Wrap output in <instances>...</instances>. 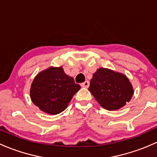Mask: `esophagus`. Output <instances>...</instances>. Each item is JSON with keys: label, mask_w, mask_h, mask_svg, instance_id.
<instances>
[{"label": "esophagus", "mask_w": 157, "mask_h": 157, "mask_svg": "<svg viewBox=\"0 0 157 157\" xmlns=\"http://www.w3.org/2000/svg\"><path fill=\"white\" fill-rule=\"evenodd\" d=\"M89 86H90V83H89L88 80H86V81L83 82V83H81V86H82V87L87 88V87H89Z\"/></svg>", "instance_id": "1"}]
</instances>
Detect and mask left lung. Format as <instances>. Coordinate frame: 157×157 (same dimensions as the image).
I'll return each mask as SVG.
<instances>
[{"mask_svg": "<svg viewBox=\"0 0 157 157\" xmlns=\"http://www.w3.org/2000/svg\"><path fill=\"white\" fill-rule=\"evenodd\" d=\"M89 91L102 108L109 111L124 107L134 95V88L127 76L104 67L93 74Z\"/></svg>", "mask_w": 157, "mask_h": 157, "instance_id": "8db88e82", "label": "left lung"}]
</instances>
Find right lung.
Returning <instances> with one entry per match:
<instances>
[{"instance_id": "1", "label": "right lung", "mask_w": 157, "mask_h": 157, "mask_svg": "<svg viewBox=\"0 0 157 157\" xmlns=\"http://www.w3.org/2000/svg\"><path fill=\"white\" fill-rule=\"evenodd\" d=\"M80 89L61 67H49L39 72L30 87V98L35 105L49 115L61 113Z\"/></svg>"}]
</instances>
